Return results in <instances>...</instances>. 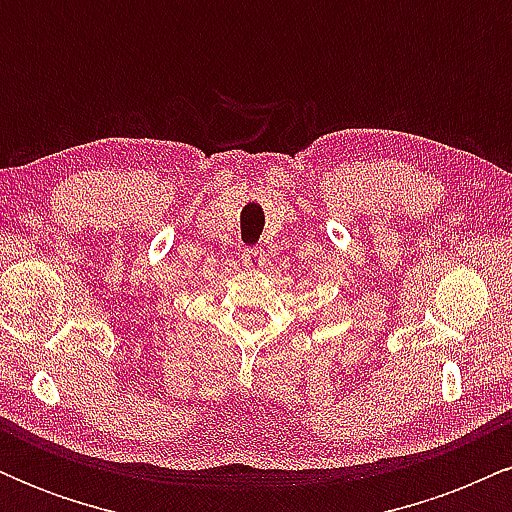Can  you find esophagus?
<instances>
[{"instance_id": "esophagus-1", "label": "esophagus", "mask_w": 512, "mask_h": 512, "mask_svg": "<svg viewBox=\"0 0 512 512\" xmlns=\"http://www.w3.org/2000/svg\"><path fill=\"white\" fill-rule=\"evenodd\" d=\"M264 262H267V255H264L262 248H248L243 250V264L250 269H262Z\"/></svg>"}]
</instances>
